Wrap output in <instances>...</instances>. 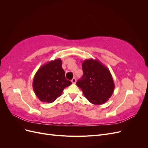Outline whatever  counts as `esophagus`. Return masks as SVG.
<instances>
[{
  "mask_svg": "<svg viewBox=\"0 0 148 148\" xmlns=\"http://www.w3.org/2000/svg\"><path fill=\"white\" fill-rule=\"evenodd\" d=\"M76 82H77V79H76L75 78H73L72 79H71V83L75 84L76 83Z\"/></svg>",
  "mask_w": 148,
  "mask_h": 148,
  "instance_id": "1",
  "label": "esophagus"
}]
</instances>
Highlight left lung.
Wrapping results in <instances>:
<instances>
[{
  "label": "left lung",
  "mask_w": 148,
  "mask_h": 148,
  "mask_svg": "<svg viewBox=\"0 0 148 148\" xmlns=\"http://www.w3.org/2000/svg\"><path fill=\"white\" fill-rule=\"evenodd\" d=\"M82 69L83 75L77 85L92 104H104L112 95L115 88L109 70L99 60L92 59L84 60Z\"/></svg>",
  "instance_id": "1"
}]
</instances>
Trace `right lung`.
I'll list each match as a JSON object with an SVG mask.
<instances>
[{
  "label": "right lung",
  "mask_w": 148,
  "mask_h": 148,
  "mask_svg": "<svg viewBox=\"0 0 148 148\" xmlns=\"http://www.w3.org/2000/svg\"><path fill=\"white\" fill-rule=\"evenodd\" d=\"M60 59L51 60L40 67L33 82L35 95L41 102L51 103L61 96L71 82L66 79Z\"/></svg>",
  "instance_id": "right-lung-1"
}]
</instances>
